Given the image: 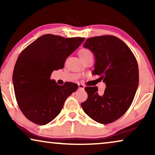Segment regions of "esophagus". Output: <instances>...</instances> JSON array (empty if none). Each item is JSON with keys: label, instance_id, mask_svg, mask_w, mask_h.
<instances>
[{"label": "esophagus", "instance_id": "1", "mask_svg": "<svg viewBox=\"0 0 155 155\" xmlns=\"http://www.w3.org/2000/svg\"><path fill=\"white\" fill-rule=\"evenodd\" d=\"M78 87H79V89H81V90H84V86L82 84H78Z\"/></svg>", "mask_w": 155, "mask_h": 155}]
</instances>
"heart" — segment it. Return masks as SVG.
Returning <instances> with one entry per match:
<instances>
[{
  "mask_svg": "<svg viewBox=\"0 0 155 155\" xmlns=\"http://www.w3.org/2000/svg\"><path fill=\"white\" fill-rule=\"evenodd\" d=\"M90 54H92V53H91L90 51L87 49V48H82V49L79 51V56L80 58H82V57L86 56L87 55H88Z\"/></svg>",
  "mask_w": 155,
  "mask_h": 155,
  "instance_id": "heart-1",
  "label": "heart"
}]
</instances>
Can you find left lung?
<instances>
[{"label": "left lung", "instance_id": "left-lung-1", "mask_svg": "<svg viewBox=\"0 0 155 155\" xmlns=\"http://www.w3.org/2000/svg\"><path fill=\"white\" fill-rule=\"evenodd\" d=\"M83 45L95 57L92 74L100 76L107 87L101 95L97 87H86L88 97L81 107L95 121L110 124L126 113L134 99L139 83L136 58L122 40L112 35L89 38Z\"/></svg>", "mask_w": 155, "mask_h": 155}]
</instances>
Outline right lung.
I'll return each mask as SVG.
<instances>
[{
  "label": "right lung",
  "instance_id": "add662e5",
  "mask_svg": "<svg viewBox=\"0 0 155 155\" xmlns=\"http://www.w3.org/2000/svg\"><path fill=\"white\" fill-rule=\"evenodd\" d=\"M84 40L47 34L21 52L12 83L19 107L30 121L40 126L48 124L60 114L65 99L77 90V84L58 85L50 78L53 71L63 68L66 58Z\"/></svg>",
  "mask_w": 155,
  "mask_h": 155
}]
</instances>
